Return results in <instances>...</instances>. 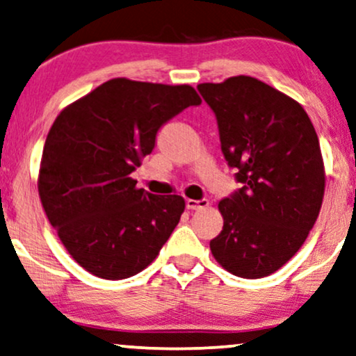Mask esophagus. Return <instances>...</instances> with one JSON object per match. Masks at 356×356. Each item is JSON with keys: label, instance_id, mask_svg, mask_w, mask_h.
<instances>
[{"label": "esophagus", "instance_id": "obj_1", "mask_svg": "<svg viewBox=\"0 0 356 356\" xmlns=\"http://www.w3.org/2000/svg\"><path fill=\"white\" fill-rule=\"evenodd\" d=\"M209 206V201L207 200H186V207L189 211H200V209H204V207Z\"/></svg>", "mask_w": 356, "mask_h": 356}]
</instances>
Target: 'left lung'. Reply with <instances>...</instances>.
Masks as SVG:
<instances>
[{
	"label": "left lung",
	"mask_w": 356,
	"mask_h": 356,
	"mask_svg": "<svg viewBox=\"0 0 356 356\" xmlns=\"http://www.w3.org/2000/svg\"><path fill=\"white\" fill-rule=\"evenodd\" d=\"M222 154L243 186L219 202L224 227L212 257L240 278H265L296 255L319 216L325 168L301 104L253 76L201 83Z\"/></svg>",
	"instance_id": "1"
}]
</instances>
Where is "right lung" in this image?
Masks as SVG:
<instances>
[{"mask_svg":"<svg viewBox=\"0 0 356 356\" xmlns=\"http://www.w3.org/2000/svg\"><path fill=\"white\" fill-rule=\"evenodd\" d=\"M201 104L189 85L113 78L60 111L45 138L37 189L49 222L81 268L124 280L155 260L184 211L131 177L168 119Z\"/></svg>","mask_w":356,"mask_h":356,"instance_id":"obj_1","label":"right lung"}]
</instances>
